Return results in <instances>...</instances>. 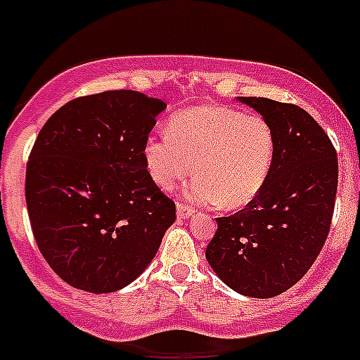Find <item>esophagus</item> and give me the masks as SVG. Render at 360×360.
<instances>
[{
	"label": "esophagus",
	"mask_w": 360,
	"mask_h": 360,
	"mask_svg": "<svg viewBox=\"0 0 360 360\" xmlns=\"http://www.w3.org/2000/svg\"><path fill=\"white\" fill-rule=\"evenodd\" d=\"M193 212H195V209L193 207H189V205H186V203H178L176 205V216L180 219H186V218H189L191 214H193Z\"/></svg>",
	"instance_id": "esophagus-1"
}]
</instances>
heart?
<instances>
[{
    "label": "heart",
    "mask_w": 360,
    "mask_h": 360,
    "mask_svg": "<svg viewBox=\"0 0 360 360\" xmlns=\"http://www.w3.org/2000/svg\"><path fill=\"white\" fill-rule=\"evenodd\" d=\"M274 157L276 136L263 117L214 104L180 111L167 135L144 144L146 167L158 186L171 189L195 171L187 198L224 209L243 207L259 195Z\"/></svg>",
    "instance_id": "obj_1"
}]
</instances>
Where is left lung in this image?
Listing matches in <instances>:
<instances>
[{
    "label": "left lung",
    "mask_w": 360,
    "mask_h": 360,
    "mask_svg": "<svg viewBox=\"0 0 360 360\" xmlns=\"http://www.w3.org/2000/svg\"><path fill=\"white\" fill-rule=\"evenodd\" d=\"M270 124L272 171L245 209L216 218L205 257L221 281L249 297H276L308 272L328 238L337 151L310 113L265 97H238Z\"/></svg>",
    "instance_id": "8db88e82"
}]
</instances>
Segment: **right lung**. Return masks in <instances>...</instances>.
I'll return each mask as SVG.
<instances>
[{
  "label": "right lung",
  "instance_id": "obj_1",
  "mask_svg": "<svg viewBox=\"0 0 360 360\" xmlns=\"http://www.w3.org/2000/svg\"><path fill=\"white\" fill-rule=\"evenodd\" d=\"M164 110L141 91H103L73 98L41 128L27 164L28 218L46 263L73 288L129 285L176 219L144 160Z\"/></svg>",
  "mask_w": 360,
  "mask_h": 360
}]
</instances>
